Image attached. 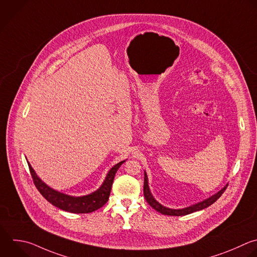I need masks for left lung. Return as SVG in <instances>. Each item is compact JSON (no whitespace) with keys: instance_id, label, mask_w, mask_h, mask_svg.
<instances>
[{"instance_id":"8db88e82","label":"left lung","mask_w":257,"mask_h":257,"mask_svg":"<svg viewBox=\"0 0 257 257\" xmlns=\"http://www.w3.org/2000/svg\"><path fill=\"white\" fill-rule=\"evenodd\" d=\"M228 185H226L222 190H220L217 194H215L214 196L210 197L209 199L207 200H204L203 202H200L198 204H195L193 206H190V207H187V208H184V209H169V208H166L162 205H160L154 198L153 196L151 195L150 193V190H149V187H148V178H147V175L146 173H144V187H143V193H144V198L145 200L147 201V203L154 209L156 210L157 212L163 214V215H168V216H185V215H189V214H192L194 212H197V211H200V210H203L209 206H211L212 204H214L221 196L222 194L225 192V190L227 189Z\"/></svg>"}]
</instances>
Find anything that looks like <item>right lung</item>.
<instances>
[{
  "label": "right lung",
  "instance_id": "obj_1",
  "mask_svg": "<svg viewBox=\"0 0 257 257\" xmlns=\"http://www.w3.org/2000/svg\"><path fill=\"white\" fill-rule=\"evenodd\" d=\"M28 162V161H27ZM124 161H121L114 165L110 170L109 173L103 183V185L100 187L99 190L96 192L87 195V196H82V197H72L68 196L62 193H59L51 188H49L46 184H44L36 175L34 172V169L28 162V166L30 169V174L33 179V183L39 193L53 206L74 214H85V213H91L94 212L101 207H103L109 200V196L111 193V188L113 185V181L115 178V175L117 173L118 168L124 163Z\"/></svg>",
  "mask_w": 257,
  "mask_h": 257
}]
</instances>
